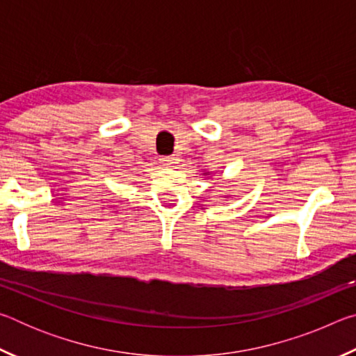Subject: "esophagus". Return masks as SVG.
Returning <instances> with one entry per match:
<instances>
[{
  "label": "esophagus",
  "mask_w": 356,
  "mask_h": 356,
  "mask_svg": "<svg viewBox=\"0 0 356 356\" xmlns=\"http://www.w3.org/2000/svg\"><path fill=\"white\" fill-rule=\"evenodd\" d=\"M160 163L163 166H172L174 163H176V156H161Z\"/></svg>",
  "instance_id": "obj_1"
}]
</instances>
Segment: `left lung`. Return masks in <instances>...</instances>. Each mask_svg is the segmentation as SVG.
Instances as JSON below:
<instances>
[{"label": "left lung", "mask_w": 356, "mask_h": 356, "mask_svg": "<svg viewBox=\"0 0 356 356\" xmlns=\"http://www.w3.org/2000/svg\"><path fill=\"white\" fill-rule=\"evenodd\" d=\"M210 172H212V171H202V176H206V177H209V176H210ZM225 197H231V195H226Z\"/></svg>", "instance_id": "1"}]
</instances>
